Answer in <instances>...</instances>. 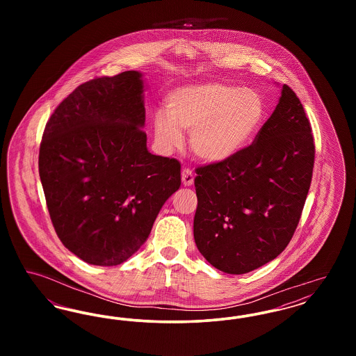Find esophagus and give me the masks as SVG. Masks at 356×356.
<instances>
[{"label":"esophagus","mask_w":356,"mask_h":356,"mask_svg":"<svg viewBox=\"0 0 356 356\" xmlns=\"http://www.w3.org/2000/svg\"><path fill=\"white\" fill-rule=\"evenodd\" d=\"M193 179H195V175L191 168H184L181 172V181L186 186H192L193 184Z\"/></svg>","instance_id":"34e87169"}]
</instances>
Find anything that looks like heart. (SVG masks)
Returning a JSON list of instances; mask_svg holds the SVG:
<instances>
[{
	"instance_id": "heart-1",
	"label": "heart",
	"mask_w": 356,
	"mask_h": 356,
	"mask_svg": "<svg viewBox=\"0 0 356 356\" xmlns=\"http://www.w3.org/2000/svg\"><path fill=\"white\" fill-rule=\"evenodd\" d=\"M264 119L266 104L254 90L222 83L188 85L170 92L165 113H154L153 134L161 149L172 151L189 132L199 159L224 163L250 144Z\"/></svg>"
}]
</instances>
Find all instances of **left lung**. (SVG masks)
Wrapping results in <instances>:
<instances>
[{"label":"left lung","mask_w":356,"mask_h":356,"mask_svg":"<svg viewBox=\"0 0 356 356\" xmlns=\"http://www.w3.org/2000/svg\"><path fill=\"white\" fill-rule=\"evenodd\" d=\"M296 93L283 85L254 143L224 163L196 170L193 236L215 268L241 275L282 254L311 186L315 144Z\"/></svg>","instance_id":"obj_1"}]
</instances>
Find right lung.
Wrapping results in <instances>:
<instances>
[{"mask_svg": "<svg viewBox=\"0 0 356 356\" xmlns=\"http://www.w3.org/2000/svg\"><path fill=\"white\" fill-rule=\"evenodd\" d=\"M141 73L77 86L54 109L38 172L57 236L93 266H118L145 243L181 184L180 163L147 149Z\"/></svg>", "mask_w": 356, "mask_h": 356, "instance_id": "1", "label": "right lung"}]
</instances>
